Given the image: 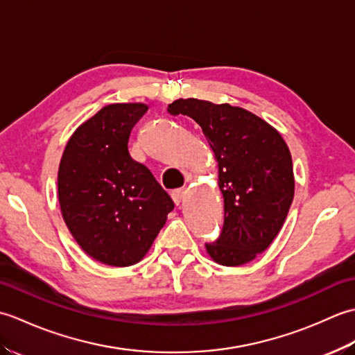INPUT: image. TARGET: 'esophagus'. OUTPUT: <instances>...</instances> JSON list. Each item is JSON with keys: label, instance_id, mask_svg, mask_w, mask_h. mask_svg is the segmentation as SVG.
Listing matches in <instances>:
<instances>
[{"label": "esophagus", "instance_id": "34e87169", "mask_svg": "<svg viewBox=\"0 0 355 355\" xmlns=\"http://www.w3.org/2000/svg\"><path fill=\"white\" fill-rule=\"evenodd\" d=\"M172 200H173V202H175V205L178 206L180 202H182L183 200H184V195H186V191L184 189H175V191H172Z\"/></svg>", "mask_w": 355, "mask_h": 355}]
</instances>
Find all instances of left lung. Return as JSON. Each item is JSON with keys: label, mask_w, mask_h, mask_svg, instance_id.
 Returning a JSON list of instances; mask_svg holds the SVG:
<instances>
[{"label": "left lung", "mask_w": 355, "mask_h": 355, "mask_svg": "<svg viewBox=\"0 0 355 355\" xmlns=\"http://www.w3.org/2000/svg\"><path fill=\"white\" fill-rule=\"evenodd\" d=\"M172 116H187L206 135L218 163L224 225L206 244L215 262L238 267L266 252L282 229L294 197L290 149L282 135L253 112L229 103L177 99Z\"/></svg>", "instance_id": "left-lung-1"}]
</instances>
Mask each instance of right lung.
Listing matches in <instances>:
<instances>
[{"label":"right lung","mask_w":355,"mask_h":355,"mask_svg":"<svg viewBox=\"0 0 355 355\" xmlns=\"http://www.w3.org/2000/svg\"><path fill=\"white\" fill-rule=\"evenodd\" d=\"M145 103H111L73 132L59 163L58 197L73 238L111 267L145 258L173 201L128 141Z\"/></svg>","instance_id":"1"}]
</instances>
